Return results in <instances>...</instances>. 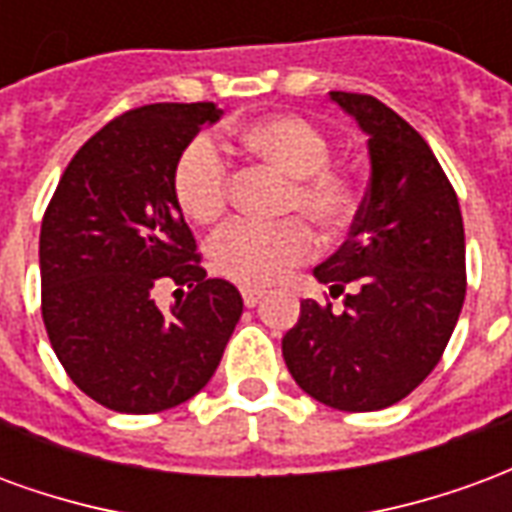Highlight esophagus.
<instances>
[{
	"instance_id": "34e87169",
	"label": "esophagus",
	"mask_w": 512,
	"mask_h": 512,
	"mask_svg": "<svg viewBox=\"0 0 512 512\" xmlns=\"http://www.w3.org/2000/svg\"><path fill=\"white\" fill-rule=\"evenodd\" d=\"M266 296V290L260 288H241V299H244L246 307H255L257 301Z\"/></svg>"
}]
</instances>
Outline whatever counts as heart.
I'll return each instance as SVG.
<instances>
[{
	"mask_svg": "<svg viewBox=\"0 0 512 512\" xmlns=\"http://www.w3.org/2000/svg\"><path fill=\"white\" fill-rule=\"evenodd\" d=\"M235 142L260 164L288 178L282 213H301L323 233H337L351 219L356 194L343 172L329 167L332 147L310 120L296 115L260 117L238 128ZM230 164L211 136H197L175 161L172 191L180 211L197 224H213L230 200ZM315 252V235L304 219L274 224L235 222L211 241V266L222 277L263 288Z\"/></svg>",
	"mask_w": 512,
	"mask_h": 512,
	"instance_id": "obj_1",
	"label": "heart"
}]
</instances>
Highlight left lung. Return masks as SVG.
Wrapping results in <instances>:
<instances>
[{
  "label": "left lung",
  "mask_w": 512,
  "mask_h": 512,
  "mask_svg": "<svg viewBox=\"0 0 512 512\" xmlns=\"http://www.w3.org/2000/svg\"><path fill=\"white\" fill-rule=\"evenodd\" d=\"M367 134L370 186L351 235L315 279L332 301H301L282 337L296 384L323 406L378 411L439 365L466 296L458 197L428 142L373 95L329 93Z\"/></svg>",
  "instance_id": "left-lung-1"
}]
</instances>
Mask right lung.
Listing matches in <instances>:
<instances>
[{
  "mask_svg": "<svg viewBox=\"0 0 512 512\" xmlns=\"http://www.w3.org/2000/svg\"><path fill=\"white\" fill-rule=\"evenodd\" d=\"M216 104H147L106 123L62 172L40 224V310L84 395L120 414L167 411L200 392L244 312L208 279L172 191L175 161ZM161 281L189 287L169 313Z\"/></svg>",
  "mask_w": 512,
  "mask_h": 512,
  "instance_id": "right-lung-1",
  "label": "right lung"
}]
</instances>
